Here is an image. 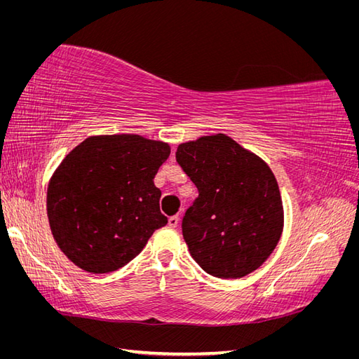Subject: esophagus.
<instances>
[{"label": "esophagus", "instance_id": "obj_1", "mask_svg": "<svg viewBox=\"0 0 359 359\" xmlns=\"http://www.w3.org/2000/svg\"><path fill=\"white\" fill-rule=\"evenodd\" d=\"M178 222H180V217H178V215H172V217H169L168 226H169V227H177V226H178Z\"/></svg>", "mask_w": 359, "mask_h": 359}]
</instances>
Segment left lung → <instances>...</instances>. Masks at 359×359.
Listing matches in <instances>:
<instances>
[{"label": "left lung", "mask_w": 359, "mask_h": 359, "mask_svg": "<svg viewBox=\"0 0 359 359\" xmlns=\"http://www.w3.org/2000/svg\"><path fill=\"white\" fill-rule=\"evenodd\" d=\"M177 161L199 190L182 219L191 257L219 278L253 273L283 232L285 210L273 170L223 133L180 144Z\"/></svg>", "instance_id": "obj_1"}]
</instances>
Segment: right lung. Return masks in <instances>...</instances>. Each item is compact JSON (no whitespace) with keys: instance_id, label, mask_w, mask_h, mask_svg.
I'll return each instance as SVG.
<instances>
[{"instance_id":"obj_1","label":"right lung","mask_w":359,"mask_h":359,"mask_svg":"<svg viewBox=\"0 0 359 359\" xmlns=\"http://www.w3.org/2000/svg\"><path fill=\"white\" fill-rule=\"evenodd\" d=\"M170 147L139 135H95L74 147L52 173L46 211L53 240L70 262L106 274L140 253L158 227L154 186Z\"/></svg>"}]
</instances>
